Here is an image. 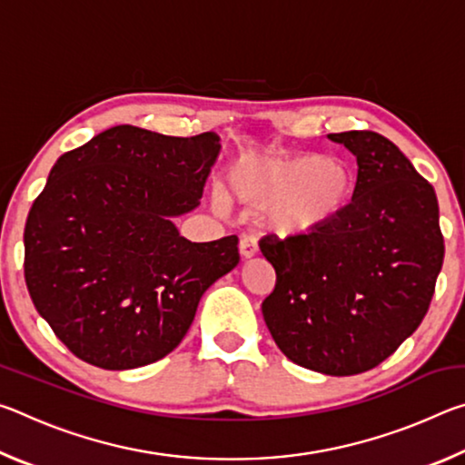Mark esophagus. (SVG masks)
Instances as JSON below:
<instances>
[{
    "mask_svg": "<svg viewBox=\"0 0 465 465\" xmlns=\"http://www.w3.org/2000/svg\"><path fill=\"white\" fill-rule=\"evenodd\" d=\"M238 250H240V256L243 258V261H248V258H254L258 254V246L252 238H242L240 243H238Z\"/></svg>",
    "mask_w": 465,
    "mask_h": 465,
    "instance_id": "34e87169",
    "label": "esophagus"
}]
</instances>
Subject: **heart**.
<instances>
[{"instance_id": "b5f03b06", "label": "heart", "mask_w": 465, "mask_h": 465, "mask_svg": "<svg viewBox=\"0 0 465 465\" xmlns=\"http://www.w3.org/2000/svg\"><path fill=\"white\" fill-rule=\"evenodd\" d=\"M230 193L248 207H272L264 225L281 238H303L336 222L355 193L351 170L305 153L289 160L243 155L230 172Z\"/></svg>"}]
</instances>
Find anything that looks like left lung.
Masks as SVG:
<instances>
[{"mask_svg": "<svg viewBox=\"0 0 465 465\" xmlns=\"http://www.w3.org/2000/svg\"><path fill=\"white\" fill-rule=\"evenodd\" d=\"M357 157L344 213L312 235H266L274 291L262 316L289 361L326 375L369 371L420 326L443 266L437 194L375 131L328 135Z\"/></svg>", "mask_w": 465, "mask_h": 465, "instance_id": "left-lung-1", "label": "left lung"}]
</instances>
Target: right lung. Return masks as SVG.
Masks as SVG:
<instances>
[{"label": "right lung", "instance_id": "right-lung-1", "mask_svg": "<svg viewBox=\"0 0 465 465\" xmlns=\"http://www.w3.org/2000/svg\"><path fill=\"white\" fill-rule=\"evenodd\" d=\"M215 133L168 137L119 124L63 153L25 227L36 312L77 359L108 371L176 349L196 305L240 262L238 238L188 242V213L215 166Z\"/></svg>", "mask_w": 465, "mask_h": 465}]
</instances>
